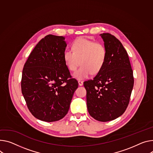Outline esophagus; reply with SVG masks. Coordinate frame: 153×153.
<instances>
[{
    "mask_svg": "<svg viewBox=\"0 0 153 153\" xmlns=\"http://www.w3.org/2000/svg\"><path fill=\"white\" fill-rule=\"evenodd\" d=\"M78 83H79V85L80 86H82L83 85V84H84V82H83L82 80H78Z\"/></svg>",
    "mask_w": 153,
    "mask_h": 153,
    "instance_id": "esophagus-1",
    "label": "esophagus"
}]
</instances>
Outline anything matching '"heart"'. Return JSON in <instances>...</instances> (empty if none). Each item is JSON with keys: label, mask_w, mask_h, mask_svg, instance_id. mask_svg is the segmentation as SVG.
I'll return each instance as SVG.
<instances>
[{"label": "heart", "mask_w": 153, "mask_h": 153, "mask_svg": "<svg viewBox=\"0 0 153 153\" xmlns=\"http://www.w3.org/2000/svg\"><path fill=\"white\" fill-rule=\"evenodd\" d=\"M72 50H66L63 59L68 69L74 71L79 65L81 66L74 74L77 79H87L89 76L98 73L103 68L107 55L105 45L101 43L80 37L73 41Z\"/></svg>", "instance_id": "1"}]
</instances>
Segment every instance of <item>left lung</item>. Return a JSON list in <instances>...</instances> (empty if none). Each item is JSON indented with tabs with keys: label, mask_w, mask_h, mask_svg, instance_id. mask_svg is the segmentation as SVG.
I'll use <instances>...</instances> for the list:
<instances>
[{
	"label": "left lung",
	"mask_w": 153,
	"mask_h": 153,
	"mask_svg": "<svg viewBox=\"0 0 153 153\" xmlns=\"http://www.w3.org/2000/svg\"><path fill=\"white\" fill-rule=\"evenodd\" d=\"M107 51L101 70L84 82L88 113L102 122L116 119L126 110L134 86L133 71L127 51L109 33L101 34Z\"/></svg>",
	"instance_id": "1"
}]
</instances>
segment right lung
<instances>
[{"label": "right lung", "mask_w": 153, "mask_h": 153, "mask_svg": "<svg viewBox=\"0 0 153 153\" xmlns=\"http://www.w3.org/2000/svg\"><path fill=\"white\" fill-rule=\"evenodd\" d=\"M64 39L53 35L41 39L22 69L21 91L27 107L35 118L46 122L67 114L78 87L64 62Z\"/></svg>", "instance_id": "1"}]
</instances>
